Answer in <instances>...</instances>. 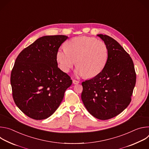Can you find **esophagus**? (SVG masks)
I'll list each match as a JSON object with an SVG mask.
<instances>
[{
  "label": "esophagus",
  "instance_id": "1",
  "mask_svg": "<svg viewBox=\"0 0 149 149\" xmlns=\"http://www.w3.org/2000/svg\"><path fill=\"white\" fill-rule=\"evenodd\" d=\"M72 82H73V84H78L79 82L78 81L75 80V79H73V80H72Z\"/></svg>",
  "mask_w": 149,
  "mask_h": 149
}]
</instances>
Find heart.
I'll use <instances>...</instances> for the list:
<instances>
[{
    "mask_svg": "<svg viewBox=\"0 0 149 149\" xmlns=\"http://www.w3.org/2000/svg\"><path fill=\"white\" fill-rule=\"evenodd\" d=\"M108 47L105 42L95 38L75 37L67 43V48L61 47L56 54L59 68L68 72L74 66L75 72L79 76L94 77L100 74L107 63Z\"/></svg>",
    "mask_w": 149,
    "mask_h": 149,
    "instance_id": "1",
    "label": "heart"
}]
</instances>
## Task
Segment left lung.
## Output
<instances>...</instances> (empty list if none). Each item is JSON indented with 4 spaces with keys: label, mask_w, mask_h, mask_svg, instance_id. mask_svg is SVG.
I'll use <instances>...</instances> for the list:
<instances>
[{
    "label": "left lung",
    "mask_w": 149,
    "mask_h": 149,
    "mask_svg": "<svg viewBox=\"0 0 149 149\" xmlns=\"http://www.w3.org/2000/svg\"><path fill=\"white\" fill-rule=\"evenodd\" d=\"M107 45L109 56L103 70L82 82L81 99L88 111L102 120L116 117L131 102L136 74L132 58L118 42L106 35H97Z\"/></svg>",
    "instance_id": "obj_1"
}]
</instances>
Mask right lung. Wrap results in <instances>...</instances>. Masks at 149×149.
I'll use <instances>...</instances> for the list:
<instances>
[{
  "label": "right lung",
  "mask_w": 149,
  "mask_h": 149,
  "mask_svg": "<svg viewBox=\"0 0 149 149\" xmlns=\"http://www.w3.org/2000/svg\"><path fill=\"white\" fill-rule=\"evenodd\" d=\"M68 36H44L25 48L11 72L13 100L25 114L35 120L48 118L57 110L72 80L58 67L57 50Z\"/></svg>",
  "instance_id": "right-lung-1"
}]
</instances>
